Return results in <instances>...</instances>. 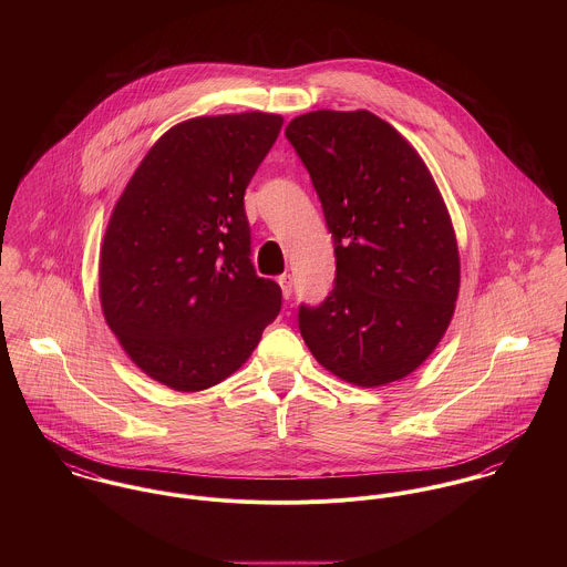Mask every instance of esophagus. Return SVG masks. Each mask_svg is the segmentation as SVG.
<instances>
[{"label":"esophagus","instance_id":"esophagus-1","mask_svg":"<svg viewBox=\"0 0 567 567\" xmlns=\"http://www.w3.org/2000/svg\"><path fill=\"white\" fill-rule=\"evenodd\" d=\"M277 281H279V286H281V295H284V299H290V295H292V277L284 272Z\"/></svg>","mask_w":567,"mask_h":567}]
</instances>
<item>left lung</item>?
Returning a JSON list of instances; mask_svg holds the SVG:
<instances>
[{"label": "left lung", "instance_id": "8db88e82", "mask_svg": "<svg viewBox=\"0 0 567 567\" xmlns=\"http://www.w3.org/2000/svg\"><path fill=\"white\" fill-rule=\"evenodd\" d=\"M286 137L310 172L333 240V288L299 306V329L327 371L382 386L414 371L454 315L461 261L425 163L369 111H315Z\"/></svg>", "mask_w": 567, "mask_h": 567}]
</instances>
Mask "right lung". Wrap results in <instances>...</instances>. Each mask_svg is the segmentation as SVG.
Wrapping results in <instances>:
<instances>
[{
  "instance_id": "right-lung-1",
  "label": "right lung",
  "mask_w": 567,
  "mask_h": 567,
  "mask_svg": "<svg viewBox=\"0 0 567 567\" xmlns=\"http://www.w3.org/2000/svg\"><path fill=\"white\" fill-rule=\"evenodd\" d=\"M284 120L196 117L169 128L120 196L100 255L104 319L131 360L183 393L238 371L281 310L257 277L244 192Z\"/></svg>"
}]
</instances>
